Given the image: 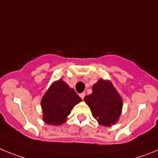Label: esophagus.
<instances>
[{"instance_id":"34e87169","label":"esophagus","mask_w":158,"mask_h":158,"mask_svg":"<svg viewBox=\"0 0 158 158\" xmlns=\"http://www.w3.org/2000/svg\"><path fill=\"white\" fill-rule=\"evenodd\" d=\"M85 93H83V92H82V93H81V94H79V96H80V98L82 99H83L84 98V97H85Z\"/></svg>"}]
</instances>
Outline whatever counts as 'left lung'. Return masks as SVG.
<instances>
[{"label": "left lung", "mask_w": 158, "mask_h": 158, "mask_svg": "<svg viewBox=\"0 0 158 158\" xmlns=\"http://www.w3.org/2000/svg\"><path fill=\"white\" fill-rule=\"evenodd\" d=\"M91 94L85 96L94 118L102 126L111 127L119 120L122 113L123 100L113 82L100 79L92 86Z\"/></svg>", "instance_id": "8db88e82"}]
</instances>
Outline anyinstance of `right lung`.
Segmentation results:
<instances>
[{
  "label": "right lung",
  "instance_id": "obj_1",
  "mask_svg": "<svg viewBox=\"0 0 158 158\" xmlns=\"http://www.w3.org/2000/svg\"><path fill=\"white\" fill-rule=\"evenodd\" d=\"M80 102L82 98L64 81H54L41 100L42 120L49 125L63 124L74 106Z\"/></svg>",
  "mask_w": 158,
  "mask_h": 158
}]
</instances>
